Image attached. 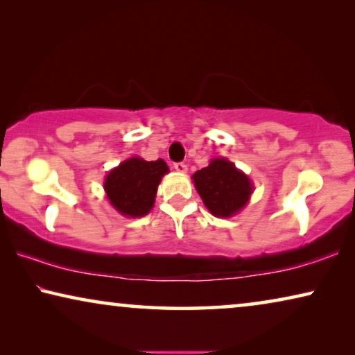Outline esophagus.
Segmentation results:
<instances>
[{
  "label": "esophagus",
  "mask_w": 355,
  "mask_h": 355,
  "mask_svg": "<svg viewBox=\"0 0 355 355\" xmlns=\"http://www.w3.org/2000/svg\"><path fill=\"white\" fill-rule=\"evenodd\" d=\"M174 169H176L178 173H186L187 171V164L186 163H174Z\"/></svg>",
  "instance_id": "34e87169"
}]
</instances>
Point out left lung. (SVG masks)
Returning a JSON list of instances; mask_svg holds the SVG:
<instances>
[{
  "label": "left lung",
  "instance_id": "1",
  "mask_svg": "<svg viewBox=\"0 0 355 355\" xmlns=\"http://www.w3.org/2000/svg\"><path fill=\"white\" fill-rule=\"evenodd\" d=\"M192 179L205 207L218 218H230L241 211L254 191L249 176L226 158H213Z\"/></svg>",
  "mask_w": 355,
  "mask_h": 355
}]
</instances>
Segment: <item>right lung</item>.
I'll return each mask as SVG.
<instances>
[{"mask_svg":"<svg viewBox=\"0 0 355 355\" xmlns=\"http://www.w3.org/2000/svg\"><path fill=\"white\" fill-rule=\"evenodd\" d=\"M169 171L163 159L145 162L134 157L111 169L105 179V192L111 205L128 218L145 216L153 208L158 184Z\"/></svg>","mask_w":355,"mask_h":355,"instance_id":"add662e5","label":"right lung"}]
</instances>
